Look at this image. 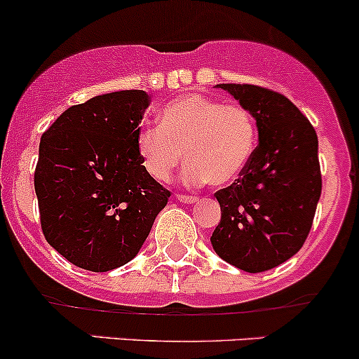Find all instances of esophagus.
<instances>
[{"mask_svg": "<svg viewBox=\"0 0 359 359\" xmlns=\"http://www.w3.org/2000/svg\"><path fill=\"white\" fill-rule=\"evenodd\" d=\"M176 198H178L180 202H183V204H194V202H197V197H194V195L178 194L176 195Z\"/></svg>", "mask_w": 359, "mask_h": 359, "instance_id": "34e87169", "label": "esophagus"}]
</instances>
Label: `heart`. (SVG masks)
Here are the masks:
<instances>
[{
    "instance_id": "obj_1",
    "label": "heart",
    "mask_w": 359,
    "mask_h": 359,
    "mask_svg": "<svg viewBox=\"0 0 359 359\" xmlns=\"http://www.w3.org/2000/svg\"><path fill=\"white\" fill-rule=\"evenodd\" d=\"M149 175L169 181L183 164L190 184L209 181L224 187L238 178L257 145V123L242 103H223L204 95H184L158 112V126H143L136 136Z\"/></svg>"
}]
</instances>
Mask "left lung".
<instances>
[{
  "mask_svg": "<svg viewBox=\"0 0 359 359\" xmlns=\"http://www.w3.org/2000/svg\"><path fill=\"white\" fill-rule=\"evenodd\" d=\"M252 110L259 145L242 175L214 194L221 221L210 236L221 259L249 273L299 252L321 195L318 136L301 110L278 91L256 84H217Z\"/></svg>",
  "mask_w": 359,
  "mask_h": 359,
  "instance_id": "obj_1",
  "label": "left lung"
}]
</instances>
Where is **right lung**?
<instances>
[{"label":"right lung","mask_w":359,"mask_h":359,"mask_svg":"<svg viewBox=\"0 0 359 359\" xmlns=\"http://www.w3.org/2000/svg\"><path fill=\"white\" fill-rule=\"evenodd\" d=\"M149 103L142 90L98 95L65 110L41 136L34 188L43 235L88 271L131 261L171 197L136 145Z\"/></svg>","instance_id":"obj_1"}]
</instances>
